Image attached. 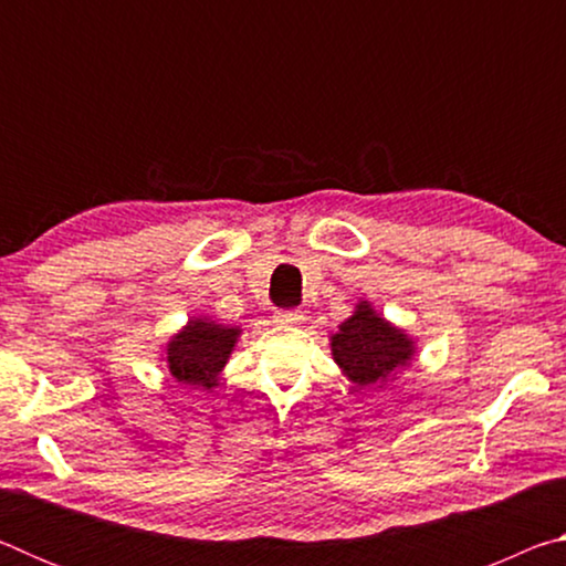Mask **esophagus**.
Here are the masks:
<instances>
[{"label":"esophagus","instance_id":"1","mask_svg":"<svg viewBox=\"0 0 566 566\" xmlns=\"http://www.w3.org/2000/svg\"><path fill=\"white\" fill-rule=\"evenodd\" d=\"M304 314L300 310H276L274 312V324H282V327H292V324H300Z\"/></svg>","mask_w":566,"mask_h":566}]
</instances>
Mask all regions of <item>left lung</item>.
I'll return each mask as SVG.
<instances>
[{"label":"left lung","mask_w":566,"mask_h":566,"mask_svg":"<svg viewBox=\"0 0 566 566\" xmlns=\"http://www.w3.org/2000/svg\"><path fill=\"white\" fill-rule=\"evenodd\" d=\"M329 344L342 375L359 389L395 379L417 354V342L381 317L367 300L354 306V314L339 324Z\"/></svg>","instance_id":"1"}]
</instances>
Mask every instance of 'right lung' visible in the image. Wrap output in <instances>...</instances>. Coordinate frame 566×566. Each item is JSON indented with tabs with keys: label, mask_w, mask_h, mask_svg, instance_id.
Masks as SVG:
<instances>
[{
	"label": "right lung",
	"mask_w": 566,
	"mask_h": 566,
	"mask_svg": "<svg viewBox=\"0 0 566 566\" xmlns=\"http://www.w3.org/2000/svg\"><path fill=\"white\" fill-rule=\"evenodd\" d=\"M239 334H242L239 327H224L209 317H191L165 347L169 375L179 385L195 389L217 387Z\"/></svg>",
	"instance_id": "1"
}]
</instances>
